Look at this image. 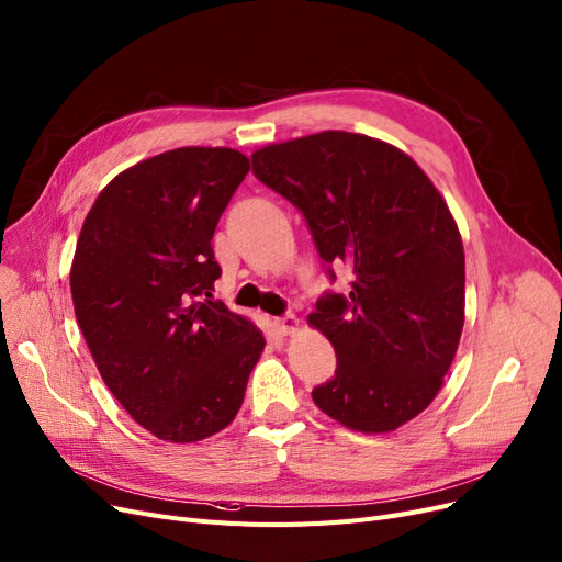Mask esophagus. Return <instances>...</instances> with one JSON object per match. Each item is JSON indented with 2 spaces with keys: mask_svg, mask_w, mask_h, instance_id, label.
Listing matches in <instances>:
<instances>
[{
  "mask_svg": "<svg viewBox=\"0 0 562 562\" xmlns=\"http://www.w3.org/2000/svg\"><path fill=\"white\" fill-rule=\"evenodd\" d=\"M273 326H276V330H278L280 336H294L296 330L301 328V322H299L296 315H284V317H278L273 322Z\"/></svg>",
  "mask_w": 562,
  "mask_h": 562,
  "instance_id": "obj_1",
  "label": "esophagus"
}]
</instances>
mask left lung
Instances as JSON below:
<instances>
[{
    "instance_id": "left-lung-1",
    "label": "left lung",
    "mask_w": 562,
    "mask_h": 562,
    "mask_svg": "<svg viewBox=\"0 0 562 562\" xmlns=\"http://www.w3.org/2000/svg\"><path fill=\"white\" fill-rule=\"evenodd\" d=\"M252 171L303 213L330 280L351 276L347 296L307 317L338 357L315 405L351 430H396L438 396L463 334L465 255L447 201L409 155L351 132L266 145Z\"/></svg>"
}]
</instances>
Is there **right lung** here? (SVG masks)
<instances>
[{"mask_svg":"<svg viewBox=\"0 0 562 562\" xmlns=\"http://www.w3.org/2000/svg\"><path fill=\"white\" fill-rule=\"evenodd\" d=\"M249 159L178 148L117 173L82 222L71 296L117 403L155 438L190 445L236 419L261 330L213 301V234Z\"/></svg>","mask_w":562,"mask_h":562,"instance_id":"obj_1","label":"right lung"}]
</instances>
